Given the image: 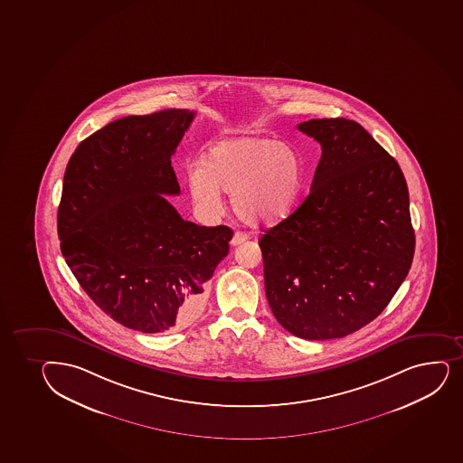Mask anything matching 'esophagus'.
Segmentation results:
<instances>
[{"label":"esophagus","mask_w":463,"mask_h":463,"mask_svg":"<svg viewBox=\"0 0 463 463\" xmlns=\"http://www.w3.org/2000/svg\"><path fill=\"white\" fill-rule=\"evenodd\" d=\"M249 239L248 234H244V232H235L234 237H232V240H231V244L232 246H239V244L244 243L246 240Z\"/></svg>","instance_id":"obj_1"}]
</instances>
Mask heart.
<instances>
[{
	"mask_svg": "<svg viewBox=\"0 0 463 463\" xmlns=\"http://www.w3.org/2000/svg\"><path fill=\"white\" fill-rule=\"evenodd\" d=\"M303 180V160L295 146L255 136L222 140L186 173L195 203L214 211L222 203L220 191L231 193L235 214L252 226L286 219Z\"/></svg>",
	"mask_w": 463,
	"mask_h": 463,
	"instance_id": "heart-1",
	"label": "heart"
}]
</instances>
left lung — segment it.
<instances>
[{
	"label": "left lung",
	"mask_w": 463,
	"mask_h": 463,
	"mask_svg": "<svg viewBox=\"0 0 463 463\" xmlns=\"http://www.w3.org/2000/svg\"><path fill=\"white\" fill-rule=\"evenodd\" d=\"M297 128L323 153L303 203L260 239L264 288L288 334L343 338L387 307L411 268L407 182L354 120L310 119Z\"/></svg>",
	"instance_id": "left-lung-1"
}]
</instances>
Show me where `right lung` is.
Instances as JSON below:
<instances>
[{"label": "right lung", "mask_w": 463, "mask_h": 463, "mask_svg": "<svg viewBox=\"0 0 463 463\" xmlns=\"http://www.w3.org/2000/svg\"><path fill=\"white\" fill-rule=\"evenodd\" d=\"M162 109L109 122L82 140L65 169L58 235L65 263L105 314L142 334L199 317L206 281L232 229L180 217L171 156L194 119Z\"/></svg>", "instance_id": "1"}]
</instances>
